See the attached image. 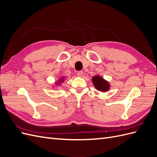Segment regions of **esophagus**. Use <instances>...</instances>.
Wrapping results in <instances>:
<instances>
[{"mask_svg": "<svg viewBox=\"0 0 157 157\" xmlns=\"http://www.w3.org/2000/svg\"><path fill=\"white\" fill-rule=\"evenodd\" d=\"M77 75L78 77H82V75H83V72H82V71H78L77 73Z\"/></svg>", "mask_w": 157, "mask_h": 157, "instance_id": "obj_1", "label": "esophagus"}]
</instances>
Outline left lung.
Returning <instances> with one entry per match:
<instances>
[{"instance_id": "left-lung-1", "label": "left lung", "mask_w": 157, "mask_h": 157, "mask_svg": "<svg viewBox=\"0 0 157 157\" xmlns=\"http://www.w3.org/2000/svg\"><path fill=\"white\" fill-rule=\"evenodd\" d=\"M92 81L95 88L99 91L106 92L109 89V83L99 76L96 75L94 77L92 78Z\"/></svg>"}]
</instances>
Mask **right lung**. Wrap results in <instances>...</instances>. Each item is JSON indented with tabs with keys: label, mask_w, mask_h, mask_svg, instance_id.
<instances>
[{
	"label": "right lung",
	"mask_w": 157,
	"mask_h": 157,
	"mask_svg": "<svg viewBox=\"0 0 157 157\" xmlns=\"http://www.w3.org/2000/svg\"><path fill=\"white\" fill-rule=\"evenodd\" d=\"M63 80V79H62V80Z\"/></svg>",
	"instance_id": "1"
}]
</instances>
